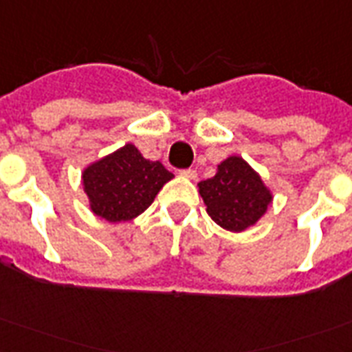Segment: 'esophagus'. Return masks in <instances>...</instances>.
I'll use <instances>...</instances> for the list:
<instances>
[{
	"instance_id": "34e87169",
	"label": "esophagus",
	"mask_w": 352,
	"mask_h": 352,
	"mask_svg": "<svg viewBox=\"0 0 352 352\" xmlns=\"http://www.w3.org/2000/svg\"><path fill=\"white\" fill-rule=\"evenodd\" d=\"M182 176L187 179H197V170H193V168H187V170H182Z\"/></svg>"
}]
</instances>
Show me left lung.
I'll use <instances>...</instances> for the list:
<instances>
[{
	"mask_svg": "<svg viewBox=\"0 0 352 352\" xmlns=\"http://www.w3.org/2000/svg\"><path fill=\"white\" fill-rule=\"evenodd\" d=\"M199 193L208 215L230 232H243L257 225L274 201L261 174L240 155L221 161L214 178L199 182Z\"/></svg>",
	"mask_w": 352,
	"mask_h": 352,
	"instance_id": "1",
	"label": "left lung"
}]
</instances>
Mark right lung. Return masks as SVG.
I'll return each instance as SVG.
<instances>
[{
	"label": "right lung",
	"instance_id": "1",
	"mask_svg": "<svg viewBox=\"0 0 352 352\" xmlns=\"http://www.w3.org/2000/svg\"><path fill=\"white\" fill-rule=\"evenodd\" d=\"M174 178L159 161L142 157L135 144H125L82 170V187L89 210L109 223L131 221L150 208L161 187Z\"/></svg>",
	"mask_w": 352,
	"mask_h": 352
}]
</instances>
